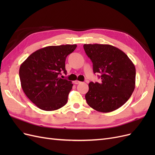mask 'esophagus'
<instances>
[{"mask_svg": "<svg viewBox=\"0 0 155 155\" xmlns=\"http://www.w3.org/2000/svg\"><path fill=\"white\" fill-rule=\"evenodd\" d=\"M81 83V81H78V80H76V81H74V83L76 84V85H78V84H79V83Z\"/></svg>", "mask_w": 155, "mask_h": 155, "instance_id": "esophagus-1", "label": "esophagus"}]
</instances>
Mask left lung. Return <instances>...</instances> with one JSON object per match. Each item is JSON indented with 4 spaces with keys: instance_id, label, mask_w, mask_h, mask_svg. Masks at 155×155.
Returning <instances> with one entry per match:
<instances>
[{
    "instance_id": "8db88e82",
    "label": "left lung",
    "mask_w": 155,
    "mask_h": 155,
    "mask_svg": "<svg viewBox=\"0 0 155 155\" xmlns=\"http://www.w3.org/2000/svg\"><path fill=\"white\" fill-rule=\"evenodd\" d=\"M84 50L92 62L94 73L100 83L90 82L85 94L88 105L94 110L109 112L127 102L134 90L136 69L123 51L110 45L88 44Z\"/></svg>"
}]
</instances>
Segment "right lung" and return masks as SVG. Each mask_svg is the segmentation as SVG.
Segmentation results:
<instances>
[{
	"label": "right lung",
	"mask_w": 155,
	"mask_h": 155,
	"mask_svg": "<svg viewBox=\"0 0 155 155\" xmlns=\"http://www.w3.org/2000/svg\"><path fill=\"white\" fill-rule=\"evenodd\" d=\"M76 45L50 46L32 53L19 68L23 91L39 109L51 111L66 105L72 81L61 79L65 60L76 48Z\"/></svg>",
	"instance_id": "right-lung-1"
}]
</instances>
